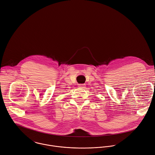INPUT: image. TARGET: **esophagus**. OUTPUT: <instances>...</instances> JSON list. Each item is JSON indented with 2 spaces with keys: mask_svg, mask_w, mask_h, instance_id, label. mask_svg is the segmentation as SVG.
I'll list each match as a JSON object with an SVG mask.
<instances>
[{
  "mask_svg": "<svg viewBox=\"0 0 155 155\" xmlns=\"http://www.w3.org/2000/svg\"><path fill=\"white\" fill-rule=\"evenodd\" d=\"M84 84H78V87H84Z\"/></svg>",
  "mask_w": 155,
  "mask_h": 155,
  "instance_id": "obj_1",
  "label": "esophagus"
}]
</instances>
